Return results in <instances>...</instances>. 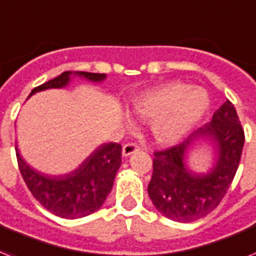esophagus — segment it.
<instances>
[{"mask_svg":"<svg viewBox=\"0 0 256 256\" xmlns=\"http://www.w3.org/2000/svg\"><path fill=\"white\" fill-rule=\"evenodd\" d=\"M139 151V146L135 144V143H126L124 147H122V155L124 156H130L132 154Z\"/></svg>","mask_w":256,"mask_h":256,"instance_id":"1","label":"esophagus"}]
</instances>
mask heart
<instances>
[{"label":"heart","mask_w":256,"mask_h":256,"mask_svg":"<svg viewBox=\"0 0 256 256\" xmlns=\"http://www.w3.org/2000/svg\"><path fill=\"white\" fill-rule=\"evenodd\" d=\"M209 106L206 92L182 82H168L132 104L140 117H154L151 132L158 142L175 143L200 121Z\"/></svg>","instance_id":"obj_1"}]
</instances>
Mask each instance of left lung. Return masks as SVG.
<instances>
[{
    "mask_svg": "<svg viewBox=\"0 0 256 256\" xmlns=\"http://www.w3.org/2000/svg\"><path fill=\"white\" fill-rule=\"evenodd\" d=\"M218 150L214 168L206 174L190 172L185 155L200 139ZM244 132L236 110L226 100L212 121L176 146L155 151L148 196L162 214L172 221L192 222L214 210L225 197L242 156Z\"/></svg>",
    "mask_w": 256,
    "mask_h": 256,
    "instance_id": "8db88e82",
    "label": "left lung"
}]
</instances>
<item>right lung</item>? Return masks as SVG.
Segmentation results:
<instances>
[{"mask_svg":"<svg viewBox=\"0 0 256 256\" xmlns=\"http://www.w3.org/2000/svg\"><path fill=\"white\" fill-rule=\"evenodd\" d=\"M70 76L84 78L93 82H100L106 78L105 74L67 70L32 89L30 96L46 89L64 88L70 81ZM16 151L20 175L32 196L47 210L58 217L68 220L85 217L98 210L113 188L114 178L122 162L121 144L104 143L74 171L66 175L48 176L27 166L16 147Z\"/></svg>","mask_w":256,"mask_h":256,"instance_id":"obj_1","label":"right lung"}]
</instances>
